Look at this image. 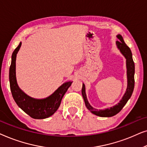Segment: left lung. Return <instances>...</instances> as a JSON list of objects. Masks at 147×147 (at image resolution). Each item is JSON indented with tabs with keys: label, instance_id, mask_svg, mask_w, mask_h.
<instances>
[{
	"label": "left lung",
	"instance_id": "left-lung-1",
	"mask_svg": "<svg viewBox=\"0 0 147 147\" xmlns=\"http://www.w3.org/2000/svg\"><path fill=\"white\" fill-rule=\"evenodd\" d=\"M117 38L118 41H116V45L120 51L122 53L126 59V67H127V78H128V86L126 91L124 94L122 100H120L119 103L116 104L114 106L110 108H106L104 110H97L94 108L90 106L88 102L86 97L85 92V85L83 84L82 89V94L83 98L85 102L86 106L88 110H90L92 113L95 114L96 116H101V117H111L118 114L120 110H121L124 105L127 103L128 100L131 97L132 92L134 90V63L133 59H132V52L130 49L124 43L123 38L120 35H117Z\"/></svg>",
	"mask_w": 147,
	"mask_h": 147
}]
</instances>
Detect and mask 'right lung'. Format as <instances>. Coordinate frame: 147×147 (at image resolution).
<instances>
[{"instance_id": "right-lung-1", "label": "right lung", "mask_w": 147, "mask_h": 147, "mask_svg": "<svg viewBox=\"0 0 147 147\" xmlns=\"http://www.w3.org/2000/svg\"><path fill=\"white\" fill-rule=\"evenodd\" d=\"M21 46V43L12 54L11 64L9 69L10 88L13 99L19 108L25 113L35 119L48 118L57 111L61 104L62 98L72 82H68L61 85L49 97L44 99H35L29 97L19 88L16 80V57Z\"/></svg>"}]
</instances>
